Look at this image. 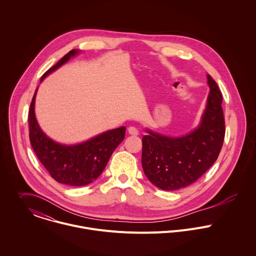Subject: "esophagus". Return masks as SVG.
Masks as SVG:
<instances>
[{"label":"esophagus","mask_w":256,"mask_h":256,"mask_svg":"<svg viewBox=\"0 0 256 256\" xmlns=\"http://www.w3.org/2000/svg\"><path fill=\"white\" fill-rule=\"evenodd\" d=\"M128 134H132V136H138V128H134V126H130L128 130Z\"/></svg>","instance_id":"obj_1"}]
</instances>
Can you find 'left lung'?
Returning <instances> with one entry per match:
<instances>
[{
	"instance_id": "left-lung-1",
	"label": "left lung",
	"mask_w": 256,
	"mask_h": 256,
	"mask_svg": "<svg viewBox=\"0 0 256 256\" xmlns=\"http://www.w3.org/2000/svg\"><path fill=\"white\" fill-rule=\"evenodd\" d=\"M210 94L200 126L180 138L146 130L142 138V163L148 180L156 187L173 191L197 181L214 163L224 134L222 95L214 80L206 75Z\"/></svg>"
}]
</instances>
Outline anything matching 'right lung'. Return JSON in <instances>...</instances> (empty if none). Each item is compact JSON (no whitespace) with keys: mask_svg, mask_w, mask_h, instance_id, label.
I'll list each match as a JSON object with an SVG mask.
<instances>
[{"mask_svg":"<svg viewBox=\"0 0 256 256\" xmlns=\"http://www.w3.org/2000/svg\"><path fill=\"white\" fill-rule=\"evenodd\" d=\"M77 53V50H72L64 55L42 75L40 82ZM36 91L30 102L28 126L30 144L38 158L58 183L76 187L90 184L101 175L110 155L124 140L126 126L104 132L75 146L57 144L40 130L36 118L34 101Z\"/></svg>","mask_w":256,"mask_h":256,"instance_id":"right-lung-1","label":"right lung"}]
</instances>
